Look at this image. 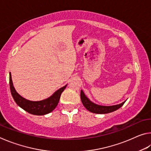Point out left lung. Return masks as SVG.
Here are the masks:
<instances>
[{
  "label": "left lung",
  "instance_id": "1",
  "mask_svg": "<svg viewBox=\"0 0 151 151\" xmlns=\"http://www.w3.org/2000/svg\"><path fill=\"white\" fill-rule=\"evenodd\" d=\"M81 101L83 103L84 106L85 108L91 112H93V113H96V114H106L109 113V112H113L114 111H116L117 109L123 105L125 101L119 104H116V105L114 106H100L98 105V104H96L93 103H92L91 101L88 100V99L86 97L85 94H84L83 91L81 90Z\"/></svg>",
  "mask_w": 151,
  "mask_h": 151
}]
</instances>
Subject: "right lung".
<instances>
[{"instance_id":"1","label":"right lung","mask_w":151,"mask_h":151,"mask_svg":"<svg viewBox=\"0 0 151 151\" xmlns=\"http://www.w3.org/2000/svg\"><path fill=\"white\" fill-rule=\"evenodd\" d=\"M9 84L11 94L14 101L24 111L35 115H44L52 112L59 102L61 93L66 88V86L57 91L49 98L41 101H30L24 99L17 93L12 84L11 75H9Z\"/></svg>"}]
</instances>
